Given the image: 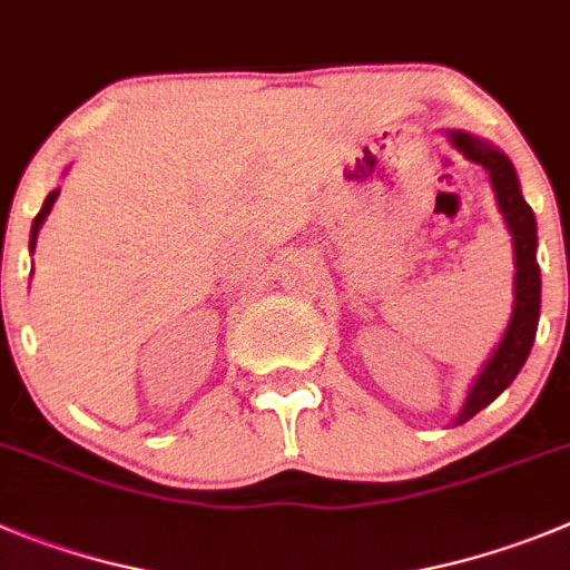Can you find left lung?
Returning <instances> with one entry per match:
<instances>
[{"label": "left lung", "instance_id": "1", "mask_svg": "<svg viewBox=\"0 0 570 570\" xmlns=\"http://www.w3.org/2000/svg\"><path fill=\"white\" fill-rule=\"evenodd\" d=\"M449 140L458 153L466 155L472 164H480L489 171L498 195V206L505 217L511 239H514V311H511V322L505 327L503 338H500L498 350L487 362V367L480 370L474 379L472 390H469L463 410L458 412L455 424H466L469 417L478 415L483 406L492 404L511 381L517 379L520 367L525 364L531 353V344L537 336V322H540V265H537V220L531 206L525 203L523 191H520V180L500 149H494L489 140H480L469 132H455L449 129Z\"/></svg>", "mask_w": 570, "mask_h": 570}]
</instances>
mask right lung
<instances>
[{"label": "right lung", "mask_w": 570, "mask_h": 570, "mask_svg": "<svg viewBox=\"0 0 570 570\" xmlns=\"http://www.w3.org/2000/svg\"><path fill=\"white\" fill-rule=\"evenodd\" d=\"M56 197H59V189H56V191H50V195H47L45 206H41V212H39V214H36V220H33V228H30V250H33V248H36V237H39V228H41V223H45V217H47V214H50V208H53Z\"/></svg>", "instance_id": "obj_1"}]
</instances>
